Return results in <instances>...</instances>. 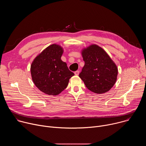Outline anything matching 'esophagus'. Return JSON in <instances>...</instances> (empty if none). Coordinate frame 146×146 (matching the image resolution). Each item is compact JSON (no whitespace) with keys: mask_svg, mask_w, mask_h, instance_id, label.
<instances>
[{"mask_svg":"<svg viewBox=\"0 0 146 146\" xmlns=\"http://www.w3.org/2000/svg\"><path fill=\"white\" fill-rule=\"evenodd\" d=\"M74 74L76 75V76H78L79 74V71L78 70H77L76 72H74Z\"/></svg>","mask_w":146,"mask_h":146,"instance_id":"1","label":"esophagus"}]
</instances>
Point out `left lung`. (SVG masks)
<instances>
[{
  "label": "left lung",
  "mask_w": 146,
  "mask_h": 146,
  "mask_svg": "<svg viewBox=\"0 0 146 146\" xmlns=\"http://www.w3.org/2000/svg\"><path fill=\"white\" fill-rule=\"evenodd\" d=\"M81 55L85 65L79 74L86 87L98 94L108 92L115 84L118 68L102 47L91 44L84 48Z\"/></svg>",
  "instance_id": "left-lung-1"
}]
</instances>
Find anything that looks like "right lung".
Here are the masks:
<instances>
[{"mask_svg":"<svg viewBox=\"0 0 146 146\" xmlns=\"http://www.w3.org/2000/svg\"><path fill=\"white\" fill-rule=\"evenodd\" d=\"M64 49L53 44L40 52L31 66L32 79L36 87L49 95H58L68 86L74 75L61 60Z\"/></svg>","mask_w":146,"mask_h":146,"instance_id":"add662e5","label":"right lung"}]
</instances>
